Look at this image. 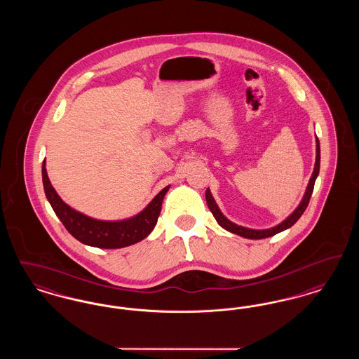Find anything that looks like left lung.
<instances>
[{
	"instance_id": "left-lung-1",
	"label": "left lung",
	"mask_w": 359,
	"mask_h": 359,
	"mask_svg": "<svg viewBox=\"0 0 359 359\" xmlns=\"http://www.w3.org/2000/svg\"><path fill=\"white\" fill-rule=\"evenodd\" d=\"M319 168H320V145H319V140L316 138V163H315L313 173H312V176H311V179H309V183H308L306 195H304L302 203L290 214V217H288L284 222L274 226L272 229H266V230H252V229H246V227H242V226H238V224H236V223L230 222V221L223 215L222 212H221V210L218 208V205L215 203V201H214V198H212V195H211V192H210L208 188H207V191H205V202H207V205H208L210 211L212 212L214 218L217 219V222L219 223L223 229H226L227 231L234 233V234H238V236L243 237V238H268V237H272V236L280 233V231H284V230L290 229V226H293L294 223L297 222V219L303 215V212L306 211L308 203H309L311 195H312V192H313V186H315V180H316L318 175H319Z\"/></svg>"
}]
</instances>
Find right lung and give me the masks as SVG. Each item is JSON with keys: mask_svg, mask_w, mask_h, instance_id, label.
Masks as SVG:
<instances>
[{"mask_svg": "<svg viewBox=\"0 0 359 359\" xmlns=\"http://www.w3.org/2000/svg\"><path fill=\"white\" fill-rule=\"evenodd\" d=\"M41 172L46 196L69 234L85 245L101 249H120L147 238L157 223L164 195L170 188L168 186L161 189L147 208L136 217L120 222H104L86 217L60 199L48 179L46 160L43 161Z\"/></svg>", "mask_w": 359, "mask_h": 359, "instance_id": "obj_1", "label": "right lung"}]
</instances>
